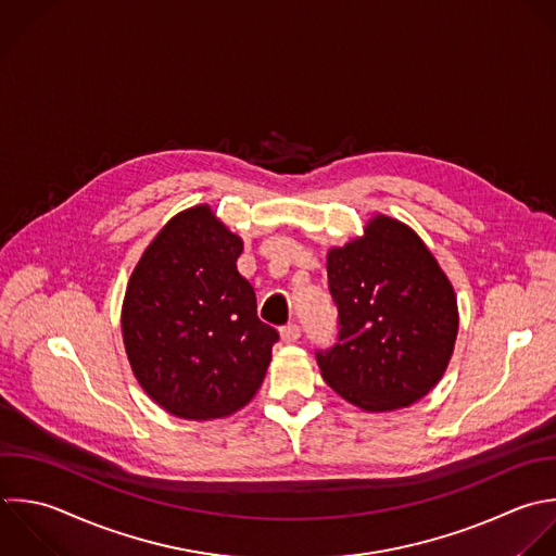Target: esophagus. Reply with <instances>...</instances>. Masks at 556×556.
Instances as JSON below:
<instances>
[{"instance_id": "esophagus-1", "label": "esophagus", "mask_w": 556, "mask_h": 556, "mask_svg": "<svg viewBox=\"0 0 556 556\" xmlns=\"http://www.w3.org/2000/svg\"><path fill=\"white\" fill-rule=\"evenodd\" d=\"M300 326L298 324H287L282 330H280V337L285 343H295L300 339Z\"/></svg>"}]
</instances>
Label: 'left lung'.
<instances>
[{
  "instance_id": "left-lung-1",
  "label": "left lung",
  "mask_w": 556,
  "mask_h": 556,
  "mask_svg": "<svg viewBox=\"0 0 556 556\" xmlns=\"http://www.w3.org/2000/svg\"><path fill=\"white\" fill-rule=\"evenodd\" d=\"M339 343L317 352L324 380L365 413L419 402L445 374L458 332L456 293L421 237L376 213L326 254Z\"/></svg>"
}]
</instances>
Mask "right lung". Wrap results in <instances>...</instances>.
Here are the masks:
<instances>
[{"label":"right lung","instance_id":"add662e5","mask_svg":"<svg viewBox=\"0 0 556 556\" xmlns=\"http://www.w3.org/2000/svg\"><path fill=\"white\" fill-rule=\"evenodd\" d=\"M243 239L208 204L174 215L141 254L122 334L143 391L180 419L230 417L256 395L278 332L237 271Z\"/></svg>","mask_w":556,"mask_h":556}]
</instances>
